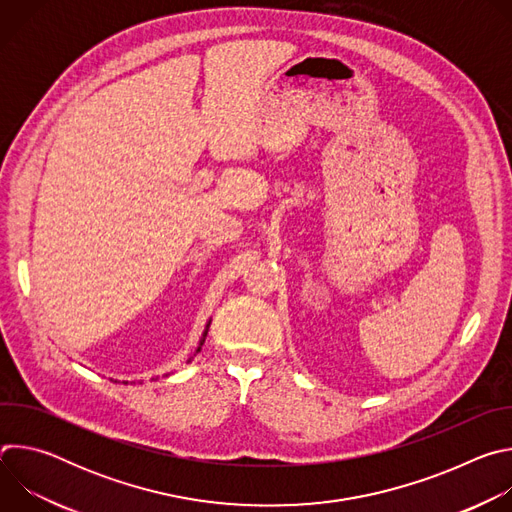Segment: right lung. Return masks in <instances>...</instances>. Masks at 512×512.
<instances>
[{
	"instance_id": "obj_1",
	"label": "right lung",
	"mask_w": 512,
	"mask_h": 512,
	"mask_svg": "<svg viewBox=\"0 0 512 512\" xmlns=\"http://www.w3.org/2000/svg\"><path fill=\"white\" fill-rule=\"evenodd\" d=\"M208 326H210V320L206 322V328H204V332H202V338H200V342H198V346H196V350H194V356L200 352V348H202V344H204V340H206V334H208ZM190 360H192V358H190ZM190 360H188V362H190ZM125 385H127V383H125Z\"/></svg>"
}]
</instances>
